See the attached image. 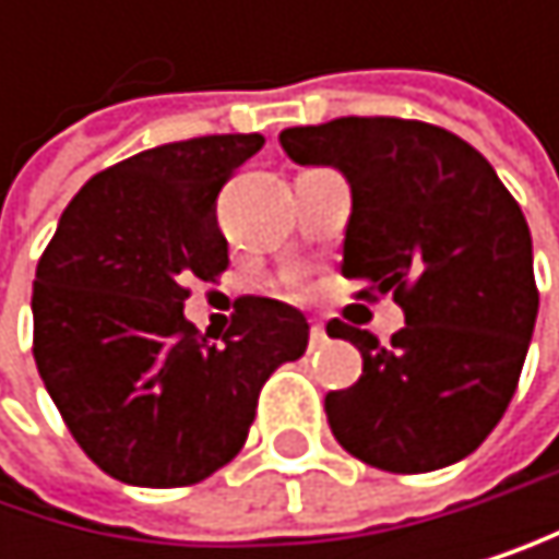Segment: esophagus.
I'll list each match as a JSON object with an SVG mask.
<instances>
[{
  "label": "esophagus",
  "mask_w": 559,
  "mask_h": 559,
  "mask_svg": "<svg viewBox=\"0 0 559 559\" xmlns=\"http://www.w3.org/2000/svg\"><path fill=\"white\" fill-rule=\"evenodd\" d=\"M325 342H329V332H325V325H321V321H314V325H311V335H308V345H311V348H321Z\"/></svg>",
  "instance_id": "obj_1"
}]
</instances>
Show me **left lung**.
Instances as JSON below:
<instances>
[{"instance_id": "1", "label": "left lung", "mask_w": 559, "mask_h": 559, "mask_svg": "<svg viewBox=\"0 0 559 559\" xmlns=\"http://www.w3.org/2000/svg\"><path fill=\"white\" fill-rule=\"evenodd\" d=\"M277 140L345 177L342 274L405 314L392 345L329 325L361 352V379L325 395L335 439L385 473L466 460L507 413L540 308L520 204L476 146L432 123L342 117Z\"/></svg>"}]
</instances>
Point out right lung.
<instances>
[{"mask_svg": "<svg viewBox=\"0 0 559 559\" xmlns=\"http://www.w3.org/2000/svg\"><path fill=\"white\" fill-rule=\"evenodd\" d=\"M261 146V133L194 136L106 167L39 258V379L120 483L170 489L217 473L245 445L267 376L308 348V318L285 301L245 298L224 345L183 318L190 277L227 267L221 187Z\"/></svg>", "mask_w": 559, "mask_h": 559, "instance_id": "1", "label": "right lung"}]
</instances>
